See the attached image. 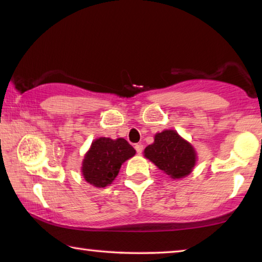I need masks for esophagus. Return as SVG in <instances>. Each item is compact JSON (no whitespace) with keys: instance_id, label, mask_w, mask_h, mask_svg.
<instances>
[{"instance_id":"1","label":"esophagus","mask_w":262,"mask_h":262,"mask_svg":"<svg viewBox=\"0 0 262 262\" xmlns=\"http://www.w3.org/2000/svg\"><path fill=\"white\" fill-rule=\"evenodd\" d=\"M135 150H136L137 154H141L142 151H143V144H142V143H137V144L135 145Z\"/></svg>"}]
</instances>
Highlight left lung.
Segmentation results:
<instances>
[{"label":"left lung","mask_w":262,"mask_h":262,"mask_svg":"<svg viewBox=\"0 0 262 262\" xmlns=\"http://www.w3.org/2000/svg\"><path fill=\"white\" fill-rule=\"evenodd\" d=\"M144 156L173 179L189 174L196 162L194 148L174 130L156 134L154 143L144 149Z\"/></svg>","instance_id":"8db88e82"}]
</instances>
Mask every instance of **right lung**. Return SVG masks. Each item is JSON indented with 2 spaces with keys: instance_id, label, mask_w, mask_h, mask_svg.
I'll return each mask as SVG.
<instances>
[{
  "instance_id": "add662e5",
  "label": "right lung",
  "mask_w": 262,
  "mask_h": 262,
  "mask_svg": "<svg viewBox=\"0 0 262 262\" xmlns=\"http://www.w3.org/2000/svg\"><path fill=\"white\" fill-rule=\"evenodd\" d=\"M135 155V149L125 139L99 137L92 142L83 161L82 173L89 184L105 187L118 176L122 163Z\"/></svg>"
}]
</instances>
